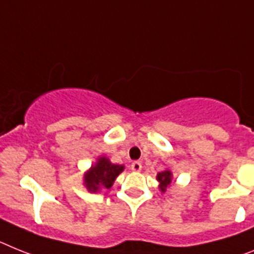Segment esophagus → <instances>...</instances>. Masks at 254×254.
<instances>
[{"label": "esophagus", "instance_id": "esophagus-1", "mask_svg": "<svg viewBox=\"0 0 254 254\" xmlns=\"http://www.w3.org/2000/svg\"><path fill=\"white\" fill-rule=\"evenodd\" d=\"M130 168L131 170H134V172H139V170H142V164H140L139 161H133Z\"/></svg>", "mask_w": 254, "mask_h": 254}]
</instances>
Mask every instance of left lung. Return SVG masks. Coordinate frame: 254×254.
<instances>
[{
  "label": "left lung",
  "mask_w": 254,
  "mask_h": 254,
  "mask_svg": "<svg viewBox=\"0 0 254 254\" xmlns=\"http://www.w3.org/2000/svg\"><path fill=\"white\" fill-rule=\"evenodd\" d=\"M157 181H159L161 185H160V189L161 191H165V189L168 187L170 182H172V173H170L169 170H165V172H161V173L157 174Z\"/></svg>",
  "instance_id": "left-lung-1"
}]
</instances>
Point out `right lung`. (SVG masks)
I'll list each match as a JSON object with an SVG mask.
<instances>
[{
  "label": "right lung",
  "instance_id": "1",
  "mask_svg": "<svg viewBox=\"0 0 254 254\" xmlns=\"http://www.w3.org/2000/svg\"><path fill=\"white\" fill-rule=\"evenodd\" d=\"M124 170L123 165L112 164L107 157L98 159V163L85 174V185L89 191L97 192L101 189H110L116 177Z\"/></svg>",
  "mask_w": 254,
  "mask_h": 254
}]
</instances>
